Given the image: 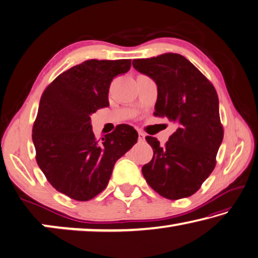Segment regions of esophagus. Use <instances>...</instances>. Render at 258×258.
Segmentation results:
<instances>
[{"label": "esophagus", "mask_w": 258, "mask_h": 258, "mask_svg": "<svg viewBox=\"0 0 258 258\" xmlns=\"http://www.w3.org/2000/svg\"><path fill=\"white\" fill-rule=\"evenodd\" d=\"M138 139L141 142H144L145 141V134L144 133H142V132H139L138 133Z\"/></svg>", "instance_id": "esophagus-1"}]
</instances>
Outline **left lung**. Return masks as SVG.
<instances>
[{
    "instance_id": "obj_1",
    "label": "left lung",
    "mask_w": 258,
    "mask_h": 258,
    "mask_svg": "<svg viewBox=\"0 0 258 258\" xmlns=\"http://www.w3.org/2000/svg\"><path fill=\"white\" fill-rule=\"evenodd\" d=\"M133 66L157 83L154 115L168 117L178 125L164 146L155 137L145 138L153 149V158L143 166V176L167 199L191 197L216 166L224 136L217 92L212 82L178 53L134 59Z\"/></svg>"
}]
</instances>
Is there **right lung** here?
Returning <instances> with one entry per match:
<instances>
[{
	"label": "right lung",
	"mask_w": 258,
	"mask_h": 258,
	"mask_svg": "<svg viewBox=\"0 0 258 258\" xmlns=\"http://www.w3.org/2000/svg\"><path fill=\"white\" fill-rule=\"evenodd\" d=\"M130 66V59H90L58 75L42 94L32 134L36 162L49 183L71 199L88 201L104 191L114 164L137 143L138 134L128 124L98 142L90 121L92 113L109 105L112 80Z\"/></svg>",
	"instance_id": "obj_1"
}]
</instances>
